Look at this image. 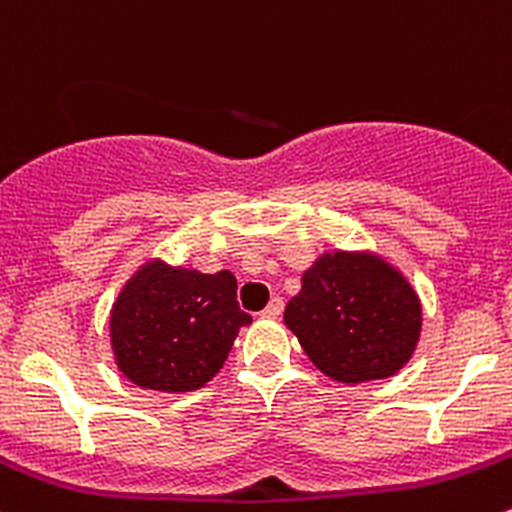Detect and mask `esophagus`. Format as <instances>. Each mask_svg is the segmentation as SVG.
I'll return each mask as SVG.
<instances>
[{
	"label": "esophagus",
	"instance_id": "obj_1",
	"mask_svg": "<svg viewBox=\"0 0 512 512\" xmlns=\"http://www.w3.org/2000/svg\"><path fill=\"white\" fill-rule=\"evenodd\" d=\"M283 313V298H271L266 308L261 311V318H268V321H276L278 316Z\"/></svg>",
	"mask_w": 512,
	"mask_h": 512
}]
</instances>
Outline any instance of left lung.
<instances>
[{
    "instance_id": "8db88e82",
    "label": "left lung",
    "mask_w": 512,
    "mask_h": 512,
    "mask_svg": "<svg viewBox=\"0 0 512 512\" xmlns=\"http://www.w3.org/2000/svg\"><path fill=\"white\" fill-rule=\"evenodd\" d=\"M283 323L336 383L391 378L416 353L423 306L406 273L371 249L323 251L303 271Z\"/></svg>"
}]
</instances>
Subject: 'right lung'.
<instances>
[{
    "instance_id": "obj_1",
    "label": "right lung",
    "mask_w": 512,
    "mask_h": 512,
    "mask_svg": "<svg viewBox=\"0 0 512 512\" xmlns=\"http://www.w3.org/2000/svg\"><path fill=\"white\" fill-rule=\"evenodd\" d=\"M249 323L231 271L201 273L146 258L111 303L109 343L126 381L146 391L189 393L224 368Z\"/></svg>"
}]
</instances>
